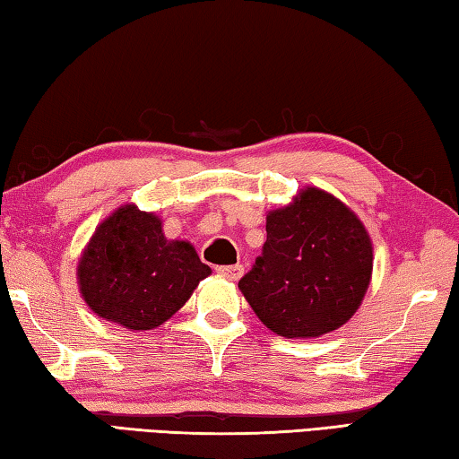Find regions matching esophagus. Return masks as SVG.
Returning a JSON list of instances; mask_svg holds the SVG:
<instances>
[{
  "label": "esophagus",
  "mask_w": 459,
  "mask_h": 459,
  "mask_svg": "<svg viewBox=\"0 0 459 459\" xmlns=\"http://www.w3.org/2000/svg\"><path fill=\"white\" fill-rule=\"evenodd\" d=\"M216 271H219L221 275L232 279V281H237V279L243 275V265H222V267H216Z\"/></svg>",
  "instance_id": "34e87169"
}]
</instances>
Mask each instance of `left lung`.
Segmentation results:
<instances>
[{"mask_svg":"<svg viewBox=\"0 0 459 459\" xmlns=\"http://www.w3.org/2000/svg\"><path fill=\"white\" fill-rule=\"evenodd\" d=\"M372 273V245L354 212L307 188L267 216V240L238 287L259 320L285 338L340 328L359 309Z\"/></svg>","mask_w":459,"mask_h":459,"instance_id":"8db88e82","label":"left lung"}]
</instances>
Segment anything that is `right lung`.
<instances>
[{
    "mask_svg": "<svg viewBox=\"0 0 459 459\" xmlns=\"http://www.w3.org/2000/svg\"><path fill=\"white\" fill-rule=\"evenodd\" d=\"M211 275L186 240H166L161 221L127 204L99 224L79 263L84 301L105 320L152 330Z\"/></svg>",
    "mask_w": 459,
    "mask_h": 459,
    "instance_id": "obj_1",
    "label": "right lung"
}]
</instances>
